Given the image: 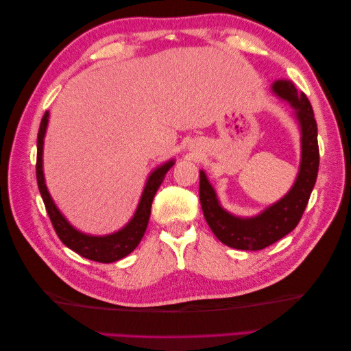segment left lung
I'll return each mask as SVG.
<instances>
[{
    "label": "left lung",
    "mask_w": 351,
    "mask_h": 351,
    "mask_svg": "<svg viewBox=\"0 0 351 351\" xmlns=\"http://www.w3.org/2000/svg\"><path fill=\"white\" fill-rule=\"evenodd\" d=\"M273 92L291 104L302 128L300 171L288 195L256 217L240 219L223 210L211 184L208 182L204 171H200L199 197L205 220L214 235L223 244L234 249L261 250L289 234L299 225L317 181L319 151L317 122L311 102L306 95L297 92L291 81H276Z\"/></svg>",
    "instance_id": "obj_1"
}]
</instances>
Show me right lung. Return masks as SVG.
<instances>
[{
    "label": "right lung",
    "mask_w": 351,
    "mask_h": 351,
    "mask_svg": "<svg viewBox=\"0 0 351 351\" xmlns=\"http://www.w3.org/2000/svg\"><path fill=\"white\" fill-rule=\"evenodd\" d=\"M48 111L43 114L39 134H37V160H36V176H37V185H39V191L43 199L45 208H47V213L49 215V220L54 226L56 234L60 238L62 243L73 252H77L78 255L84 256L95 263H114L125 258L126 255L137 247L141 238L145 235V230L147 228L149 217H151V206L152 200L156 190L160 189V185L166 176L167 170L173 166V160L162 164L161 167L155 169L149 180L146 182V187L143 190V195H141L140 204L136 214H134L132 220L126 225L123 229L119 230L116 234L106 235V237H92V235H84L78 232V230L73 229L68 220H66L60 211L57 210V206L52 202L49 193L47 190V185H45L43 180V170H42V152H43V137L45 131H47L48 125Z\"/></svg>",
    "instance_id": "1"
}]
</instances>
